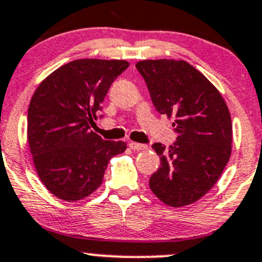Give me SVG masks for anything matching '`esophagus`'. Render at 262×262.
Listing matches in <instances>:
<instances>
[{
  "mask_svg": "<svg viewBox=\"0 0 262 262\" xmlns=\"http://www.w3.org/2000/svg\"><path fill=\"white\" fill-rule=\"evenodd\" d=\"M129 146H130V149H133V150H137V151L146 150V149H148V145L146 144H140V143H136V142L129 143Z\"/></svg>",
  "mask_w": 262,
  "mask_h": 262,
  "instance_id": "obj_1",
  "label": "esophagus"
}]
</instances>
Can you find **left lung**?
Returning <instances> with one entry per match:
<instances>
[{"label": "left lung", "instance_id": "8db88e82", "mask_svg": "<svg viewBox=\"0 0 262 262\" xmlns=\"http://www.w3.org/2000/svg\"><path fill=\"white\" fill-rule=\"evenodd\" d=\"M160 114L174 118L177 140L154 143L160 166L149 179L155 196L174 208L189 205L219 180L231 155L232 124L215 85L185 61L146 59L136 64Z\"/></svg>", "mask_w": 262, "mask_h": 262}]
</instances>
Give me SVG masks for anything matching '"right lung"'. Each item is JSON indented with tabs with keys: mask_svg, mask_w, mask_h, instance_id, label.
<instances>
[{
	"mask_svg": "<svg viewBox=\"0 0 262 262\" xmlns=\"http://www.w3.org/2000/svg\"><path fill=\"white\" fill-rule=\"evenodd\" d=\"M128 67L122 59H77L34 91L27 139L38 178L54 196H89L102 184L111 158L126 149L124 142L102 139L91 126L112 83Z\"/></svg>",
	"mask_w": 262,
	"mask_h": 262,
	"instance_id": "add662e5",
	"label": "right lung"
}]
</instances>
